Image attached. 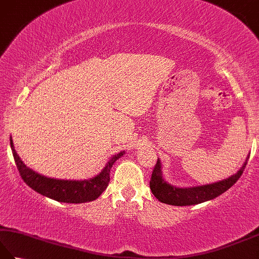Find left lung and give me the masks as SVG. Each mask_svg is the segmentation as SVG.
<instances>
[{
	"label": "left lung",
	"instance_id": "left-lung-1",
	"mask_svg": "<svg viewBox=\"0 0 259 259\" xmlns=\"http://www.w3.org/2000/svg\"><path fill=\"white\" fill-rule=\"evenodd\" d=\"M249 156H247L246 161L240 167L237 172L230 176V177L216 181L212 184L194 186V187H176L167 183L162 176V166L160 160H157V163L151 175L150 189L159 201L172 206H190L197 205L213 198L221 196L225 191H227L230 187L236 184L240 176L243 175L244 169L247 164Z\"/></svg>",
	"mask_w": 259,
	"mask_h": 259
}]
</instances>
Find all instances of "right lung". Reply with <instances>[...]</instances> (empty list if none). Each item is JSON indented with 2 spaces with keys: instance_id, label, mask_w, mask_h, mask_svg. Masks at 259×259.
Returning <instances> with one entry per match:
<instances>
[{
  "instance_id": "add662e5",
  "label": "right lung",
  "mask_w": 259,
  "mask_h": 259,
  "mask_svg": "<svg viewBox=\"0 0 259 259\" xmlns=\"http://www.w3.org/2000/svg\"><path fill=\"white\" fill-rule=\"evenodd\" d=\"M10 145L21 177L30 188L53 200L69 203H82L96 200L107 189L110 183V170L113 163L124 155V151L113 155L109 159L101 172L90 179L63 180L46 177L26 167L14 149L12 138H10Z\"/></svg>"
}]
</instances>
